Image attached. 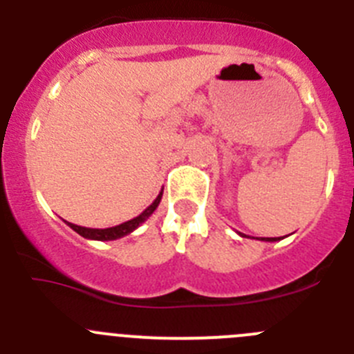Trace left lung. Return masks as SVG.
<instances>
[{
    "instance_id": "1",
    "label": "left lung",
    "mask_w": 354,
    "mask_h": 354,
    "mask_svg": "<svg viewBox=\"0 0 354 354\" xmlns=\"http://www.w3.org/2000/svg\"><path fill=\"white\" fill-rule=\"evenodd\" d=\"M237 234H239V236H243V234H241V232H237ZM260 241H269V243H274V241H279V237H262V239H260Z\"/></svg>"
}]
</instances>
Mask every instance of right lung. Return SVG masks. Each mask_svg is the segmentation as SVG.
I'll return each instance as SVG.
<instances>
[{
	"label": "right lung",
	"instance_id": "1",
	"mask_svg": "<svg viewBox=\"0 0 354 354\" xmlns=\"http://www.w3.org/2000/svg\"><path fill=\"white\" fill-rule=\"evenodd\" d=\"M162 192H164V188L160 190V194L157 196V199L153 201V203L150 204V206L147 207V209L143 211L141 214H138L136 218H132V220H129V222H124L120 223V225H115V227H110V229H87V227H80V225H75V223H68L69 227H71L75 232L80 234L82 237H85V239H94V241H115V239H120V237L127 236V234L134 232V230L138 229V227L141 225L143 222H147L148 216H151V213H153L155 209L158 207V204H160V199H162Z\"/></svg>",
	"mask_w": 354,
	"mask_h": 354
}]
</instances>
